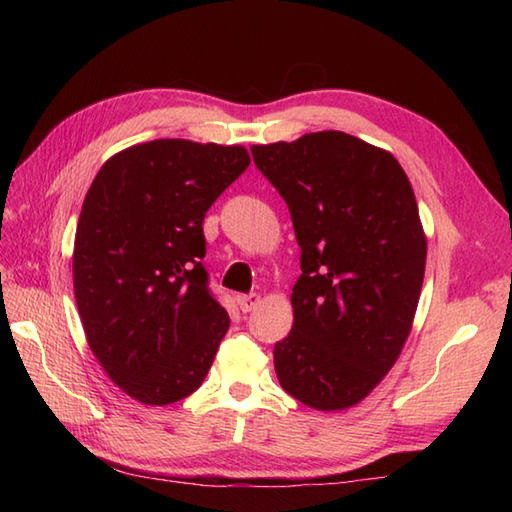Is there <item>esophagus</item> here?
Here are the masks:
<instances>
[{
  "label": "esophagus",
  "instance_id": "1",
  "mask_svg": "<svg viewBox=\"0 0 512 512\" xmlns=\"http://www.w3.org/2000/svg\"><path fill=\"white\" fill-rule=\"evenodd\" d=\"M237 303L239 308H242V312H253L259 303H262V297L255 295V292H250V295H239Z\"/></svg>",
  "mask_w": 512,
  "mask_h": 512
}]
</instances>
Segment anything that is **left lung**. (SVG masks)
I'll return each mask as SVG.
<instances>
[{"label": "left lung", "instance_id": "1", "mask_svg": "<svg viewBox=\"0 0 512 512\" xmlns=\"http://www.w3.org/2000/svg\"><path fill=\"white\" fill-rule=\"evenodd\" d=\"M250 151L301 246L295 323L273 352L279 385L312 409H347L394 367L416 317L427 262L416 195L389 151L334 129Z\"/></svg>", "mask_w": 512, "mask_h": 512}]
</instances>
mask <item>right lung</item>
Segmentation results:
<instances>
[{"mask_svg": "<svg viewBox=\"0 0 512 512\" xmlns=\"http://www.w3.org/2000/svg\"><path fill=\"white\" fill-rule=\"evenodd\" d=\"M250 156L239 145L162 138L96 173L76 226L72 275L90 350L143 405L193 394L228 330L202 266L204 215Z\"/></svg>", "mask_w": 512, "mask_h": 512, "instance_id": "add662e5", "label": "right lung"}]
</instances>
